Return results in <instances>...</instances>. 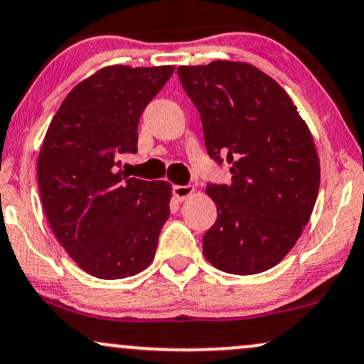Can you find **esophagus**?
Returning <instances> with one entry per match:
<instances>
[{"instance_id": "1", "label": "esophagus", "mask_w": 364, "mask_h": 364, "mask_svg": "<svg viewBox=\"0 0 364 364\" xmlns=\"http://www.w3.org/2000/svg\"><path fill=\"white\" fill-rule=\"evenodd\" d=\"M194 187L192 186H173V197L177 200H186L187 197H191L192 194H194Z\"/></svg>"}]
</instances>
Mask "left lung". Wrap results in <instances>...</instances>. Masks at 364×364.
I'll use <instances>...</instances> for the list:
<instances>
[{"mask_svg": "<svg viewBox=\"0 0 364 364\" xmlns=\"http://www.w3.org/2000/svg\"><path fill=\"white\" fill-rule=\"evenodd\" d=\"M182 87L203 119L210 159L231 183H209L218 219L203 237L210 264L255 275L287 257L311 219L321 165L311 129L277 80L246 62L181 65Z\"/></svg>", "mask_w": 364, "mask_h": 364, "instance_id": "1", "label": "left lung"}]
</instances>
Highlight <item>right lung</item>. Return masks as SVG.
Listing matches in <instances>:
<instances>
[{
  "label": "right lung",
  "mask_w": 364,
  "mask_h": 364,
  "mask_svg": "<svg viewBox=\"0 0 364 364\" xmlns=\"http://www.w3.org/2000/svg\"><path fill=\"white\" fill-rule=\"evenodd\" d=\"M173 65H109L79 82L58 107L38 155L45 216L70 258L102 280L145 270L170 214L172 187L118 170L134 154L138 121Z\"/></svg>",
  "instance_id": "1"
}]
</instances>
